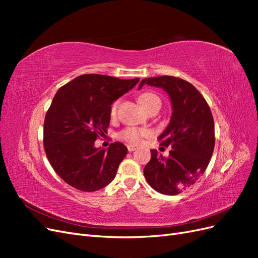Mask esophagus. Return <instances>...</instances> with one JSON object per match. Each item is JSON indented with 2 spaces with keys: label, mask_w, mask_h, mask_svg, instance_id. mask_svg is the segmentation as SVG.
I'll list each match as a JSON object with an SVG mask.
<instances>
[{
  "label": "esophagus",
  "mask_w": 258,
  "mask_h": 258,
  "mask_svg": "<svg viewBox=\"0 0 258 258\" xmlns=\"http://www.w3.org/2000/svg\"><path fill=\"white\" fill-rule=\"evenodd\" d=\"M127 148H128V151H129V152H134V151H136V150H137V145H134V144H128V145H127Z\"/></svg>",
  "instance_id": "1"
}]
</instances>
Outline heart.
<instances>
[{
    "label": "heart",
    "mask_w": 258,
    "mask_h": 258,
    "mask_svg": "<svg viewBox=\"0 0 258 258\" xmlns=\"http://www.w3.org/2000/svg\"><path fill=\"white\" fill-rule=\"evenodd\" d=\"M139 102L145 108V110H147V107L151 104L155 102H160V100L157 96L154 95V93L145 92L139 97ZM117 108H118V101H115L110 110V114L112 117H115L117 113ZM150 136H151V132L147 129H138L135 127H128L126 129H123L119 134L120 139L124 140V141H127L129 143H139L142 139L148 138Z\"/></svg>",
    "instance_id": "b5f03b06"
}]
</instances>
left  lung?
Instances as JSON below:
<instances>
[{
  "instance_id": "left-lung-1",
  "label": "left lung",
  "mask_w": 258,
  "mask_h": 258,
  "mask_svg": "<svg viewBox=\"0 0 258 258\" xmlns=\"http://www.w3.org/2000/svg\"><path fill=\"white\" fill-rule=\"evenodd\" d=\"M160 87L172 102V116L158 141L171 146L169 157L156 150L143 172L147 183L163 195H177L189 188L204 174L212 157L215 134L214 120L204 96L187 81L174 76L144 79L139 85Z\"/></svg>"
}]
</instances>
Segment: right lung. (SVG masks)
Returning <instances> with one entry per match:
<instances>
[{"label": "right lung", "instance_id": "obj_1", "mask_svg": "<svg viewBox=\"0 0 258 258\" xmlns=\"http://www.w3.org/2000/svg\"><path fill=\"white\" fill-rule=\"evenodd\" d=\"M139 81L84 74L59 88L45 115L43 143L51 167L67 184L96 191L113 181L127 147L115 142L100 150L95 141L107 134L111 104Z\"/></svg>", "mask_w": 258, "mask_h": 258}]
</instances>
